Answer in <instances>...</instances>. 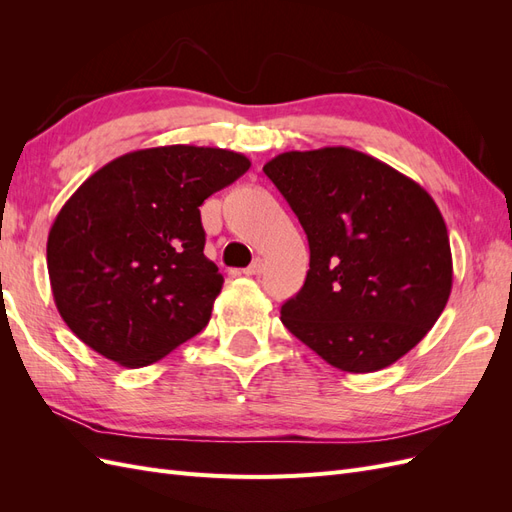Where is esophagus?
Returning <instances> with one entry per match:
<instances>
[{
  "instance_id": "obj_1",
  "label": "esophagus",
  "mask_w": 512,
  "mask_h": 512,
  "mask_svg": "<svg viewBox=\"0 0 512 512\" xmlns=\"http://www.w3.org/2000/svg\"><path fill=\"white\" fill-rule=\"evenodd\" d=\"M262 269H265V267H262V260H260V258H256L250 267L243 269V273H245V275H260V273H262Z\"/></svg>"
}]
</instances>
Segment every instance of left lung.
<instances>
[{"label": "left lung", "instance_id": "left-lung-1", "mask_svg": "<svg viewBox=\"0 0 512 512\" xmlns=\"http://www.w3.org/2000/svg\"><path fill=\"white\" fill-rule=\"evenodd\" d=\"M309 243V271L284 327L348 374L410 352L453 288L448 230L410 177L348 147L286 151L262 166Z\"/></svg>", "mask_w": 512, "mask_h": 512}]
</instances>
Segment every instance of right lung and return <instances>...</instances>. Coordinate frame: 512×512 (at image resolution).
I'll use <instances>...</instances> for the list:
<instances>
[{
  "instance_id": "right-lung-1",
  "label": "right lung",
  "mask_w": 512,
  "mask_h": 512,
  "mask_svg": "<svg viewBox=\"0 0 512 512\" xmlns=\"http://www.w3.org/2000/svg\"><path fill=\"white\" fill-rule=\"evenodd\" d=\"M250 166L228 149L168 145L96 170L46 241L53 299L70 331L130 369L203 331L224 277L203 252L198 207Z\"/></svg>"
}]
</instances>
